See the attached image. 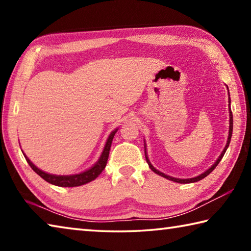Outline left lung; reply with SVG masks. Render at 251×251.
<instances>
[{
    "mask_svg": "<svg viewBox=\"0 0 251 251\" xmlns=\"http://www.w3.org/2000/svg\"><path fill=\"white\" fill-rule=\"evenodd\" d=\"M229 103H230V99H229ZM229 106H230V104H229ZM229 116H230V120H229V123H230V124H229V136H228V142H227V145H226V147L224 148V151H223V152H222V155L219 156V158L216 160V163L212 165V166L208 169V171H206L205 173L203 174H201V175H199V176H197V177H195V178H188V179H178V178H174V177H171V176H167V175H165V174H163V173H160V172H158L157 171L156 168H154L151 166V164L150 163V160H148V158H147V156H146V151H145V157H146V160H147V163H148V166L151 167V169L154 173H156V174H158L159 176H163V177H165V178H167V179H169V180H173V181H176V182H180V184H189V182H196V181H198V180H201V179H202V178H205L206 176H208L209 175V174L214 171V169L216 168V166H217V165L219 164V161L222 160V158L224 157V155H225V152H226V151H227V148H228V146H229V143H230V139H231V135H232V113H231V109H230V112H229Z\"/></svg>",
    "mask_w": 251,
    "mask_h": 251,
    "instance_id": "obj_1",
    "label": "left lung"
}]
</instances>
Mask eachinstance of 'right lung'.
<instances>
[{
	"instance_id": "obj_1",
	"label": "right lung",
	"mask_w": 251,
	"mask_h": 251,
	"mask_svg": "<svg viewBox=\"0 0 251 251\" xmlns=\"http://www.w3.org/2000/svg\"><path fill=\"white\" fill-rule=\"evenodd\" d=\"M117 131V129H115L113 131L112 134L109 135V137L106 142V145L104 147L103 154H101L100 158L99 159V161L93 166L91 169L88 171L77 174V175H72V176H56V175H50V174L44 173L42 172L41 169L37 168L35 165H34L31 160H29L26 156L24 155L25 159L28 163L29 166L35 172L37 175H40L44 180H46L50 184L55 185V186H59V187H76V186H82L84 184H87L92 180H94L95 178L100 175V174L104 171V168L107 164V159H108V155H109V150H110V145H112L114 135Z\"/></svg>"
}]
</instances>
